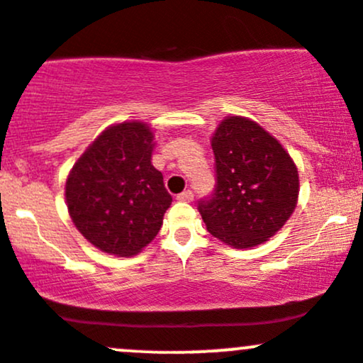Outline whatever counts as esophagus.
<instances>
[{
    "label": "esophagus",
    "instance_id": "34e87169",
    "mask_svg": "<svg viewBox=\"0 0 363 363\" xmlns=\"http://www.w3.org/2000/svg\"><path fill=\"white\" fill-rule=\"evenodd\" d=\"M177 201H180V202H192L194 201V194L190 192V190H185V192H182L180 196H177Z\"/></svg>",
    "mask_w": 363,
    "mask_h": 363
}]
</instances>
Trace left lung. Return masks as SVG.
Segmentation results:
<instances>
[{
  "label": "left lung",
  "mask_w": 363,
  "mask_h": 363,
  "mask_svg": "<svg viewBox=\"0 0 363 363\" xmlns=\"http://www.w3.org/2000/svg\"><path fill=\"white\" fill-rule=\"evenodd\" d=\"M216 190L199 204L211 235L230 247L267 242L294 213L298 167L282 143L242 116H227L211 136Z\"/></svg>",
  "instance_id": "obj_1"
}]
</instances>
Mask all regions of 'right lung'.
<instances>
[{
    "mask_svg": "<svg viewBox=\"0 0 363 363\" xmlns=\"http://www.w3.org/2000/svg\"><path fill=\"white\" fill-rule=\"evenodd\" d=\"M154 131L142 121L112 124L74 162L65 202L74 227L114 256H135L155 239L171 199L152 166Z\"/></svg>",
    "mask_w": 363,
    "mask_h": 363,
    "instance_id": "1",
    "label": "right lung"
}]
</instances>
